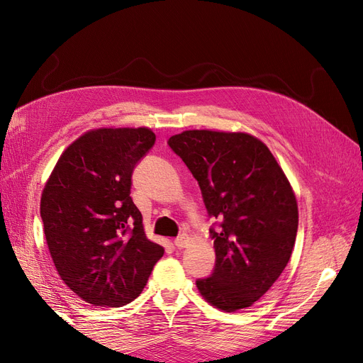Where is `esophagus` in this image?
Segmentation results:
<instances>
[{"label": "esophagus", "mask_w": 363, "mask_h": 363, "mask_svg": "<svg viewBox=\"0 0 363 363\" xmlns=\"http://www.w3.org/2000/svg\"><path fill=\"white\" fill-rule=\"evenodd\" d=\"M188 242H189V236L188 235H180L177 239L174 240V245L177 247V248H184L186 245H188Z\"/></svg>", "instance_id": "esophagus-1"}]
</instances>
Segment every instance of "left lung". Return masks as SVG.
Returning <instances> with one entry per match:
<instances>
[{
  "mask_svg": "<svg viewBox=\"0 0 363 363\" xmlns=\"http://www.w3.org/2000/svg\"><path fill=\"white\" fill-rule=\"evenodd\" d=\"M169 147L200 184L216 255L203 298L224 312L255 304L286 268L298 228L292 186L269 148L242 131L186 130Z\"/></svg>",
  "mask_w": 363,
  "mask_h": 363,
  "instance_id": "obj_1",
  "label": "left lung"
}]
</instances>
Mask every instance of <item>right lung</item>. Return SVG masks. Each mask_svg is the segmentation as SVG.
Masks as SVG:
<instances>
[{
    "label": "right lung",
    "instance_id": "right-lung-1",
    "mask_svg": "<svg viewBox=\"0 0 363 363\" xmlns=\"http://www.w3.org/2000/svg\"><path fill=\"white\" fill-rule=\"evenodd\" d=\"M155 140L147 127L86 131L62 152L42 191L40 216L54 267L86 303L133 301L163 256L130 196L131 172Z\"/></svg>",
    "mask_w": 363,
    "mask_h": 363
}]
</instances>
